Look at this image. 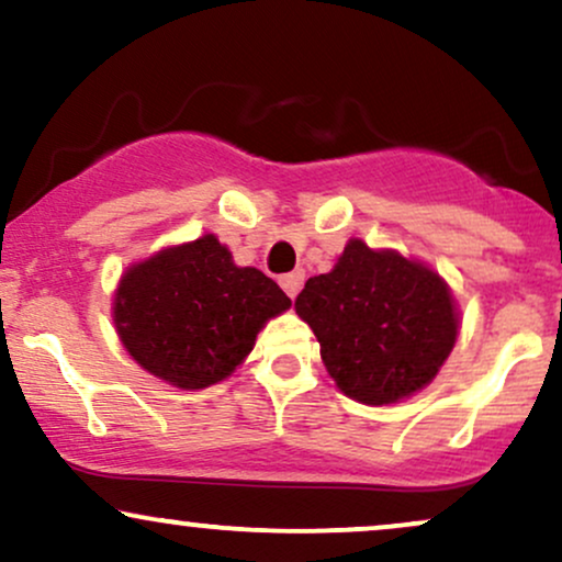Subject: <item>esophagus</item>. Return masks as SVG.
I'll use <instances>...</instances> for the list:
<instances>
[{
	"label": "esophagus",
	"mask_w": 562,
	"mask_h": 562,
	"mask_svg": "<svg viewBox=\"0 0 562 562\" xmlns=\"http://www.w3.org/2000/svg\"><path fill=\"white\" fill-rule=\"evenodd\" d=\"M302 281H304V270H292V273H286V276H281V289L283 292H286L289 296H294L300 294V289H302Z\"/></svg>",
	"instance_id": "34e87169"
}]
</instances>
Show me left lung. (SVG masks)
<instances>
[{
	"mask_svg": "<svg viewBox=\"0 0 562 562\" xmlns=\"http://www.w3.org/2000/svg\"><path fill=\"white\" fill-rule=\"evenodd\" d=\"M294 310L338 391L367 406L398 404L432 383L461 325L438 270L362 239L346 241L336 266L304 283Z\"/></svg>",
	"mask_w": 562,
	"mask_h": 562,
	"instance_id": "obj_1",
	"label": "left lung"
}]
</instances>
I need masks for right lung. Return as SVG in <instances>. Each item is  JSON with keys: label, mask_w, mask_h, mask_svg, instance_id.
Segmentation results:
<instances>
[{"label": "right lung", "mask_w": 562, "mask_h": 562, "mask_svg": "<svg viewBox=\"0 0 562 562\" xmlns=\"http://www.w3.org/2000/svg\"><path fill=\"white\" fill-rule=\"evenodd\" d=\"M289 307L279 283L258 268H239L216 234H203L124 270L112 317L143 370L200 391L232 375L270 317Z\"/></svg>", "instance_id": "1"}]
</instances>
